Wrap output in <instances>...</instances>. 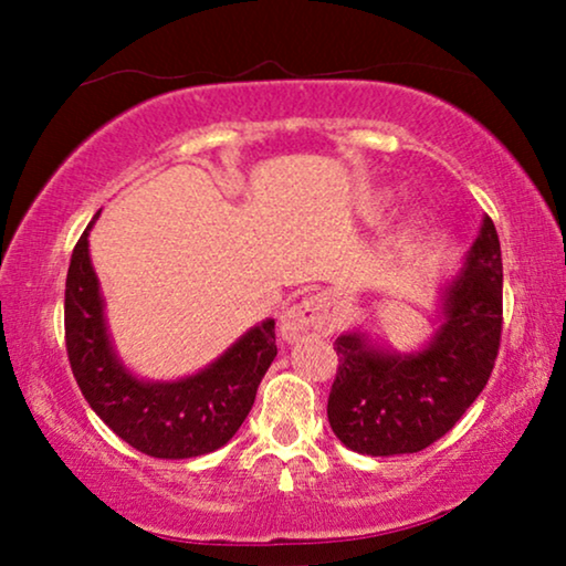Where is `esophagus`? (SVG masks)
Listing matches in <instances>:
<instances>
[{
    "label": "esophagus",
    "instance_id": "34e87169",
    "mask_svg": "<svg viewBox=\"0 0 566 566\" xmlns=\"http://www.w3.org/2000/svg\"><path fill=\"white\" fill-rule=\"evenodd\" d=\"M335 308L327 304V298L308 296L291 306L281 319V335L289 343L304 337H324L335 329Z\"/></svg>",
    "mask_w": 566,
    "mask_h": 566
}]
</instances>
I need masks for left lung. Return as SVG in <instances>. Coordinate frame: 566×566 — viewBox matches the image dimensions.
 I'll return each mask as SVG.
<instances>
[{
  "instance_id": "1",
  "label": "left lung",
  "mask_w": 566,
  "mask_h": 566,
  "mask_svg": "<svg viewBox=\"0 0 566 566\" xmlns=\"http://www.w3.org/2000/svg\"><path fill=\"white\" fill-rule=\"evenodd\" d=\"M502 337V252L490 216L467 268L448 285L443 322L422 353L335 339L339 366L327 417L332 432L366 455L417 453L443 438L490 381Z\"/></svg>"
}]
</instances>
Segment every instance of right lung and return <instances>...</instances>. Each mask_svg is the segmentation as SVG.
Returning a JSON list of instances; mask_svg holds the SVG:
<instances>
[{
  "instance_id": "add662e5",
  "label": "right lung",
  "mask_w": 566,
  "mask_h": 566,
  "mask_svg": "<svg viewBox=\"0 0 566 566\" xmlns=\"http://www.w3.org/2000/svg\"><path fill=\"white\" fill-rule=\"evenodd\" d=\"M92 227V223H90ZM90 227L66 273L64 329L72 374L107 428L154 459H192L227 446L242 428L258 386L275 360V322L268 319L206 370L172 384L138 381L107 339L99 283L90 262Z\"/></svg>"
}]
</instances>
